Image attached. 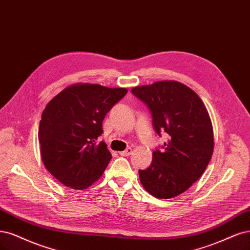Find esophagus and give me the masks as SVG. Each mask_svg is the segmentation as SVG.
I'll return each mask as SVG.
<instances>
[{
	"label": "esophagus",
	"mask_w": 250,
	"mask_h": 250,
	"mask_svg": "<svg viewBox=\"0 0 250 250\" xmlns=\"http://www.w3.org/2000/svg\"><path fill=\"white\" fill-rule=\"evenodd\" d=\"M131 154H132L131 148H127L125 151L120 152V155H121V156H129V155H131Z\"/></svg>",
	"instance_id": "obj_1"
}]
</instances>
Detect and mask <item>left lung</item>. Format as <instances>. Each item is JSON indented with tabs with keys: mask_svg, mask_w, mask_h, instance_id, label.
Wrapping results in <instances>:
<instances>
[{
	"mask_svg": "<svg viewBox=\"0 0 250 250\" xmlns=\"http://www.w3.org/2000/svg\"><path fill=\"white\" fill-rule=\"evenodd\" d=\"M148 105L155 131L169 139L153 152L148 168L139 170L144 188L157 199H173L200 179L214 150L212 122L197 94L176 81H161L131 89Z\"/></svg>",
	"mask_w": 250,
	"mask_h": 250,
	"instance_id": "left-lung-1",
	"label": "left lung"
}]
</instances>
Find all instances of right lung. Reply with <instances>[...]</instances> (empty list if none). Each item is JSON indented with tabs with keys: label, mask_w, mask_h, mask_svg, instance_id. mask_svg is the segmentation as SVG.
<instances>
[{
	"label": "right lung",
	"mask_w": 250,
	"mask_h": 250,
	"mask_svg": "<svg viewBox=\"0 0 250 250\" xmlns=\"http://www.w3.org/2000/svg\"><path fill=\"white\" fill-rule=\"evenodd\" d=\"M126 93L125 88L74 83L47 103L38 131L41 159L63 185L82 190L104 173L111 154L97 139L103 119Z\"/></svg>",
	"instance_id": "right-lung-1"
}]
</instances>
